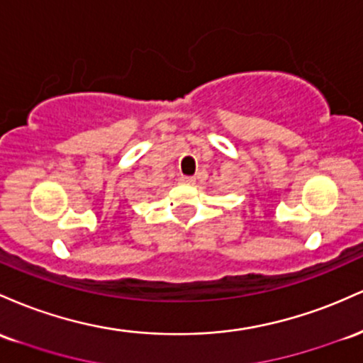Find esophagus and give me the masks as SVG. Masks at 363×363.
Segmentation results:
<instances>
[{
	"label": "esophagus",
	"instance_id": "34e87169",
	"mask_svg": "<svg viewBox=\"0 0 363 363\" xmlns=\"http://www.w3.org/2000/svg\"><path fill=\"white\" fill-rule=\"evenodd\" d=\"M180 182L183 183V185H194L195 178L194 177H180Z\"/></svg>",
	"mask_w": 363,
	"mask_h": 363
}]
</instances>
